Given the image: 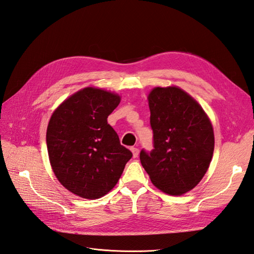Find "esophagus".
I'll return each instance as SVG.
<instances>
[{
  "label": "esophagus",
  "instance_id": "esophagus-1",
  "mask_svg": "<svg viewBox=\"0 0 254 254\" xmlns=\"http://www.w3.org/2000/svg\"><path fill=\"white\" fill-rule=\"evenodd\" d=\"M131 149V151H132V156H133V158H136L137 157V155H139V148H136V147H131L130 148Z\"/></svg>",
  "mask_w": 254,
  "mask_h": 254
}]
</instances>
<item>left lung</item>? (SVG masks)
I'll use <instances>...</instances> for the list:
<instances>
[{"instance_id": "1", "label": "left lung", "mask_w": 254, "mask_h": 254, "mask_svg": "<svg viewBox=\"0 0 254 254\" xmlns=\"http://www.w3.org/2000/svg\"><path fill=\"white\" fill-rule=\"evenodd\" d=\"M153 149L140 160L153 186L180 196L201 181L214 151L211 121L195 99L178 87H157L148 95Z\"/></svg>"}]
</instances>
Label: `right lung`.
<instances>
[{
  "label": "right lung",
  "instance_id": "right-lung-1",
  "mask_svg": "<svg viewBox=\"0 0 254 254\" xmlns=\"http://www.w3.org/2000/svg\"><path fill=\"white\" fill-rule=\"evenodd\" d=\"M120 102L118 94L88 87L52 114L47 130L50 162L59 182L75 195L105 196L132 157L107 122Z\"/></svg>",
  "mask_w": 254,
  "mask_h": 254
}]
</instances>
